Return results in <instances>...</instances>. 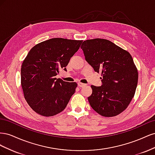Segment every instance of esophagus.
<instances>
[{
  "label": "esophagus",
  "instance_id": "1",
  "mask_svg": "<svg viewBox=\"0 0 155 155\" xmlns=\"http://www.w3.org/2000/svg\"><path fill=\"white\" fill-rule=\"evenodd\" d=\"M78 85L79 87H85L86 85H85V84H84V83L79 82V83H78Z\"/></svg>",
  "mask_w": 155,
  "mask_h": 155
}]
</instances>
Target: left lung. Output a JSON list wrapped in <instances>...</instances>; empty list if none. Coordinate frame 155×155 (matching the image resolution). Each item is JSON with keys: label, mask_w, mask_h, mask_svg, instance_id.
I'll return each mask as SVG.
<instances>
[{"label": "left lung", "mask_w": 155, "mask_h": 155, "mask_svg": "<svg viewBox=\"0 0 155 155\" xmlns=\"http://www.w3.org/2000/svg\"><path fill=\"white\" fill-rule=\"evenodd\" d=\"M81 48L87 63L102 75L100 87L91 85L89 104L103 116L118 115L129 105L137 87L138 73L132 56L104 39L86 40Z\"/></svg>", "instance_id": "8db88e82"}]
</instances>
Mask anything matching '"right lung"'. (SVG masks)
Returning a JSON list of instances; mask_svg holds the SVG:
<instances>
[{"label":"right lung","mask_w":155,"mask_h":155,"mask_svg":"<svg viewBox=\"0 0 155 155\" xmlns=\"http://www.w3.org/2000/svg\"><path fill=\"white\" fill-rule=\"evenodd\" d=\"M83 41L54 38L36 45L21 66V85L28 104L37 114L52 116L66 108L77 87L76 82L55 76L67 71L70 59Z\"/></svg>","instance_id":"obj_1"}]
</instances>
